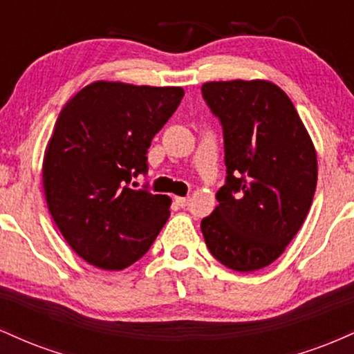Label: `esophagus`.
<instances>
[{
    "label": "esophagus",
    "mask_w": 354,
    "mask_h": 354,
    "mask_svg": "<svg viewBox=\"0 0 354 354\" xmlns=\"http://www.w3.org/2000/svg\"><path fill=\"white\" fill-rule=\"evenodd\" d=\"M174 201H176V205H178V206H181V208H186V206L189 205V198L176 196V198H174Z\"/></svg>",
    "instance_id": "esophagus-1"
}]
</instances>
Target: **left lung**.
Here are the masks:
<instances>
[{
  "mask_svg": "<svg viewBox=\"0 0 354 354\" xmlns=\"http://www.w3.org/2000/svg\"><path fill=\"white\" fill-rule=\"evenodd\" d=\"M203 98L225 135L226 185L201 221L211 254L234 271L278 259L315 196L318 160L295 104L268 80L209 81Z\"/></svg>",
  "mask_w": 354,
  "mask_h": 354,
  "instance_id": "1",
  "label": "left lung"
}]
</instances>
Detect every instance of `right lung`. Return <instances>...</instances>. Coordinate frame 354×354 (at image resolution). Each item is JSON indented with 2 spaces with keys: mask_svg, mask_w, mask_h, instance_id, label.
I'll return each instance as SVG.
<instances>
[{
  "mask_svg": "<svg viewBox=\"0 0 354 354\" xmlns=\"http://www.w3.org/2000/svg\"><path fill=\"white\" fill-rule=\"evenodd\" d=\"M185 89L95 81L61 109L43 156L53 221L89 265L120 271L138 261L168 221L171 198L129 188L146 173L151 140Z\"/></svg>",
  "mask_w": 354,
  "mask_h": 354,
  "instance_id": "obj_1",
  "label": "right lung"
}]
</instances>
